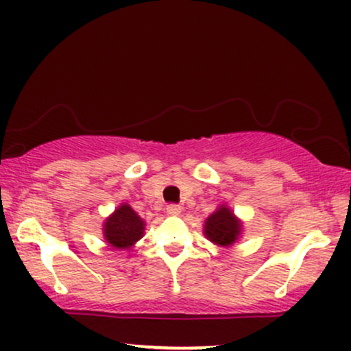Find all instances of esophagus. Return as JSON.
Here are the masks:
<instances>
[{"label":"esophagus","instance_id":"esophagus-1","mask_svg":"<svg viewBox=\"0 0 351 351\" xmlns=\"http://www.w3.org/2000/svg\"><path fill=\"white\" fill-rule=\"evenodd\" d=\"M167 213L170 216H180L181 215V206H178V204H168Z\"/></svg>","mask_w":351,"mask_h":351}]
</instances>
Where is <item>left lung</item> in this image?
<instances>
[{
  "mask_svg": "<svg viewBox=\"0 0 351 351\" xmlns=\"http://www.w3.org/2000/svg\"><path fill=\"white\" fill-rule=\"evenodd\" d=\"M244 223L228 204H219L204 221V236L219 247H231L243 237Z\"/></svg>",
  "mask_w": 351,
  "mask_h": 351,
  "instance_id": "8db88e82",
  "label": "left lung"
}]
</instances>
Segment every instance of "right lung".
Segmentation results:
<instances>
[{"label": "right lung", "instance_id": "add662e5", "mask_svg": "<svg viewBox=\"0 0 351 351\" xmlns=\"http://www.w3.org/2000/svg\"><path fill=\"white\" fill-rule=\"evenodd\" d=\"M143 217L128 203H122L115 208V211L104 221L102 231L104 239L117 251H127L142 239L145 234Z\"/></svg>", "mask_w": 351, "mask_h": 351}]
</instances>
